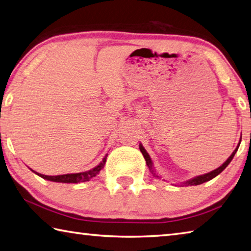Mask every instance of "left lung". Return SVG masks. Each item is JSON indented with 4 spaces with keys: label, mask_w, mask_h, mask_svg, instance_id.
Segmentation results:
<instances>
[{
    "label": "left lung",
    "mask_w": 251,
    "mask_h": 251,
    "mask_svg": "<svg viewBox=\"0 0 251 251\" xmlns=\"http://www.w3.org/2000/svg\"><path fill=\"white\" fill-rule=\"evenodd\" d=\"M240 141H241V138H240V140H239V143H240ZM239 145H240V144H238V146H237L236 149H235L234 151H233V153L230 154V157H229L228 159H227V160H226L224 163H223V165H222L221 167H218L217 169L213 170V171L208 172V173H205V175L199 176H195V177H193V179H190V180H188V181L183 182V184H184L185 186H188V185H199V184H202V183H204V182H207V181H209V180H212L213 177H215L216 176L220 175V173H221L223 170H224L227 166L229 165L230 161L233 160V158H234V156H235V153L237 152V150H238ZM139 149H140L141 153H143V156H144V158H145L146 163H147V166H148V168H149L150 172H151L154 176H156V173H154V170H153V165H152V161H151V158H150V156L148 154V152L146 151V149L143 147V146H141V144L139 145ZM158 177H159V176H158Z\"/></svg>",
    "instance_id": "left-lung-1"
}]
</instances>
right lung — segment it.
I'll list each match as a JSON object with an SVG mask.
<instances>
[{
	"label": "right lung",
	"mask_w": 251,
	"mask_h": 251,
	"mask_svg": "<svg viewBox=\"0 0 251 251\" xmlns=\"http://www.w3.org/2000/svg\"><path fill=\"white\" fill-rule=\"evenodd\" d=\"M106 157L103 158V160L101 161L100 165H98L93 169H91L89 171H85V172H80V173H69V175H61V176H45L42 175V173H37L35 172L36 175H38L39 176H42L43 179H46L49 181H52V182H60V183H78V182H84V181H89L94 177L95 176L98 175V173L101 171L104 166H105V162H106Z\"/></svg>",
	"instance_id": "obj_1"
}]
</instances>
